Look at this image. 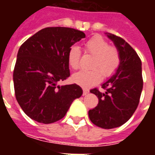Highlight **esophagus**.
<instances>
[{"instance_id":"1","label":"esophagus","mask_w":155,"mask_h":155,"mask_svg":"<svg viewBox=\"0 0 155 155\" xmlns=\"http://www.w3.org/2000/svg\"><path fill=\"white\" fill-rule=\"evenodd\" d=\"M89 92H90V91H88V90H86V89H83V94H84V95H86V94H89Z\"/></svg>"}]
</instances>
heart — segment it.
<instances>
[{"mask_svg":"<svg viewBox=\"0 0 155 155\" xmlns=\"http://www.w3.org/2000/svg\"><path fill=\"white\" fill-rule=\"evenodd\" d=\"M87 53L94 56L91 71H81L73 74L74 83L84 88H90L98 84L102 79L110 77L116 72L120 65V54L114 46H110L107 41L101 35H94L84 44ZM81 52L80 48L73 45L68 51V64L72 69L76 70L80 66Z\"/></svg>","mask_w":155,"mask_h":155,"instance_id":"obj_1","label":"heart"}]
</instances>
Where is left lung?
I'll return each instance as SVG.
<instances>
[{"label": "left lung", "instance_id": "left-lung-1", "mask_svg": "<svg viewBox=\"0 0 155 155\" xmlns=\"http://www.w3.org/2000/svg\"><path fill=\"white\" fill-rule=\"evenodd\" d=\"M120 51V65L114 75L102 84L105 90H91L99 99L97 106L89 110L91 122L103 129H113L126 123L136 110L143 90L142 63L136 51L124 39L106 33Z\"/></svg>", "mask_w": 155, "mask_h": 155}]
</instances>
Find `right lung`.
I'll use <instances>...</instances> for the list:
<instances>
[{
	"instance_id": "add662e5",
	"label": "right lung",
	"mask_w": 155,
	"mask_h": 155,
	"mask_svg": "<svg viewBox=\"0 0 155 155\" xmlns=\"http://www.w3.org/2000/svg\"><path fill=\"white\" fill-rule=\"evenodd\" d=\"M85 37L83 31L68 27H47L21 45L13 81L16 101L22 110L39 123L61 120L83 91L78 84L58 85L70 76L69 49Z\"/></svg>"
}]
</instances>
